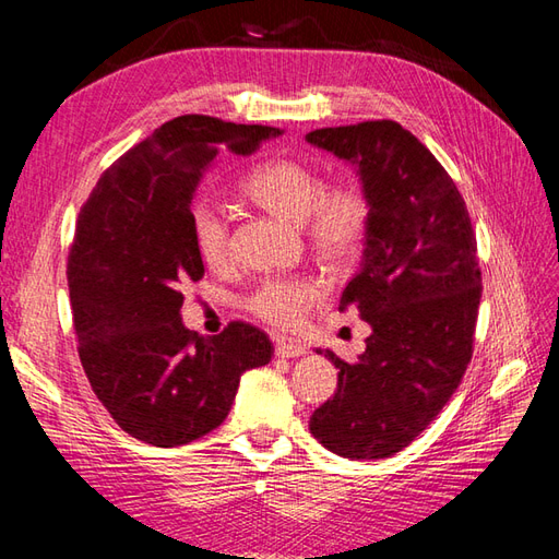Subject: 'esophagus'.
I'll return each instance as SVG.
<instances>
[{"instance_id": "obj_1", "label": "esophagus", "mask_w": 559, "mask_h": 559, "mask_svg": "<svg viewBox=\"0 0 559 559\" xmlns=\"http://www.w3.org/2000/svg\"><path fill=\"white\" fill-rule=\"evenodd\" d=\"M302 353H307V348L298 341H276V355L278 358H300Z\"/></svg>"}]
</instances>
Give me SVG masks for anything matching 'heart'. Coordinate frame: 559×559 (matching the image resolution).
<instances>
[{
    "label": "heart",
    "mask_w": 559,
    "mask_h": 559,
    "mask_svg": "<svg viewBox=\"0 0 559 559\" xmlns=\"http://www.w3.org/2000/svg\"><path fill=\"white\" fill-rule=\"evenodd\" d=\"M242 194L281 218L302 223L314 254L331 266H350L365 252L372 233V199L355 177L324 182L317 165L298 158H269L240 182ZM189 235L206 266L218 269L230 257V230L216 201L197 199L187 213ZM326 298L314 276H276L261 281L245 307L261 322L298 329L314 305Z\"/></svg>",
    "instance_id": "obj_1"
}]
</instances>
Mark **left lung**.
I'll list each match as a JSON object with an SVG mask.
<instances>
[{
    "label": "left lung",
    "mask_w": 559,
    "mask_h": 559,
    "mask_svg": "<svg viewBox=\"0 0 559 559\" xmlns=\"http://www.w3.org/2000/svg\"><path fill=\"white\" fill-rule=\"evenodd\" d=\"M307 141L358 165L372 199L360 271L341 295L372 334L358 362L338 367L334 396L310 432L346 459L408 447L461 384L473 358L483 278L466 201L425 144L394 120L314 129Z\"/></svg>",
    "instance_id": "1"
}]
</instances>
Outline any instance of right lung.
Returning <instances> with one entry per match:
<instances>
[{
    "label": "right lung",
    "mask_w": 559,
    "mask_h": 559,
    "mask_svg": "<svg viewBox=\"0 0 559 559\" xmlns=\"http://www.w3.org/2000/svg\"><path fill=\"white\" fill-rule=\"evenodd\" d=\"M276 127L182 115L100 175L76 218L67 283L79 358L124 432L156 447L204 437L228 415L245 370L271 360L264 331L230 322L201 338L182 324V288L204 276L187 213L221 151L249 156Z\"/></svg>",
    "instance_id": "add662e5"
}]
</instances>
